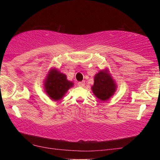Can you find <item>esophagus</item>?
<instances>
[{"label":"esophagus","mask_w":160,"mask_h":160,"mask_svg":"<svg viewBox=\"0 0 160 160\" xmlns=\"http://www.w3.org/2000/svg\"><path fill=\"white\" fill-rule=\"evenodd\" d=\"M78 86H80V87H85V82H84V81H82V82H79L78 83Z\"/></svg>","instance_id":"34e87169"}]
</instances>
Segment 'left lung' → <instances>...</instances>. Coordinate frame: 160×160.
Segmentation results:
<instances>
[{"mask_svg": "<svg viewBox=\"0 0 160 160\" xmlns=\"http://www.w3.org/2000/svg\"><path fill=\"white\" fill-rule=\"evenodd\" d=\"M116 90V85L107 69L100 70L95 75L92 90L97 98L107 101L113 96Z\"/></svg>", "mask_w": 160, "mask_h": 160, "instance_id": "left-lung-1", "label": "left lung"}]
</instances>
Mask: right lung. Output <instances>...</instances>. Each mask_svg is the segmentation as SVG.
Returning <instances> with one entry per match:
<instances>
[{
    "mask_svg": "<svg viewBox=\"0 0 160 160\" xmlns=\"http://www.w3.org/2000/svg\"><path fill=\"white\" fill-rule=\"evenodd\" d=\"M44 85L48 97L54 101H59L67 91L73 86V83L67 80L66 75L52 68L48 73Z\"/></svg>",
    "mask_w": 160,
    "mask_h": 160,
    "instance_id": "1",
    "label": "right lung"
}]
</instances>
